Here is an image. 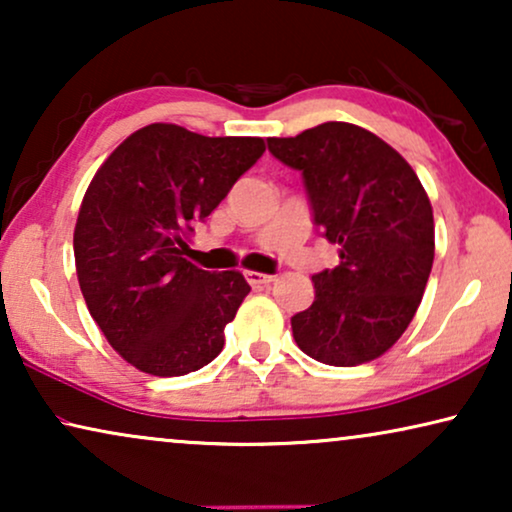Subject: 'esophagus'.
<instances>
[{"instance_id": "obj_1", "label": "esophagus", "mask_w": 512, "mask_h": 512, "mask_svg": "<svg viewBox=\"0 0 512 512\" xmlns=\"http://www.w3.org/2000/svg\"><path fill=\"white\" fill-rule=\"evenodd\" d=\"M244 277H247V282L254 286H268L275 282V275H263V272H244Z\"/></svg>"}]
</instances>
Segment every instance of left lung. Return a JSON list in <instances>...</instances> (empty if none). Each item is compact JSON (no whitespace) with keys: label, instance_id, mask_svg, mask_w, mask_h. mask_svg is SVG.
I'll use <instances>...</instances> for the list:
<instances>
[{"label":"left lung","instance_id":"left-lung-1","mask_svg":"<svg viewBox=\"0 0 512 512\" xmlns=\"http://www.w3.org/2000/svg\"><path fill=\"white\" fill-rule=\"evenodd\" d=\"M268 151L303 177L312 223L340 247L312 275L314 303L293 314L298 347L328 366H359L405 333L433 265V212L398 151L352 123L270 137Z\"/></svg>","mask_w":512,"mask_h":512}]
</instances>
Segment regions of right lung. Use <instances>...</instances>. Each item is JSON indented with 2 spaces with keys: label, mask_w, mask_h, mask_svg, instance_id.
<instances>
[{
  "label": "right lung",
  "mask_w": 512,
  "mask_h": 512,
  "mask_svg": "<svg viewBox=\"0 0 512 512\" xmlns=\"http://www.w3.org/2000/svg\"><path fill=\"white\" fill-rule=\"evenodd\" d=\"M261 137H205L172 123L132 132L90 181L74 258L90 317L125 361L158 377L193 373L223 349L251 291L240 272H207L181 254L258 158Z\"/></svg>",
  "instance_id": "right-lung-1"
}]
</instances>
